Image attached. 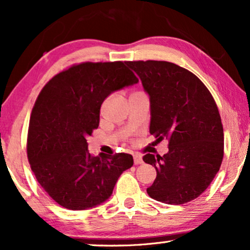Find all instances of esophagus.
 <instances>
[{"mask_svg":"<svg viewBox=\"0 0 250 250\" xmlns=\"http://www.w3.org/2000/svg\"><path fill=\"white\" fill-rule=\"evenodd\" d=\"M133 158H134V164H135V165H140V164L143 163V159H142V156L141 155H138V153H135V155L133 156Z\"/></svg>","mask_w":250,"mask_h":250,"instance_id":"obj_1","label":"esophagus"}]
</instances>
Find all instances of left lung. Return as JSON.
<instances>
[{
    "label": "left lung",
    "mask_w": 250,
    "mask_h": 250,
    "mask_svg": "<svg viewBox=\"0 0 250 250\" xmlns=\"http://www.w3.org/2000/svg\"><path fill=\"white\" fill-rule=\"evenodd\" d=\"M150 99V134L168 140L163 157L146 153L157 176L146 192L169 205L189 203L209 187L224 153L223 125L205 84L191 71L167 61H127Z\"/></svg>",
    "instance_id": "left-lung-1"
}]
</instances>
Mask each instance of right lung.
I'll use <instances>...</instances> for the list:
<instances>
[{
  "label": "right lung",
  "mask_w": 250,
  "mask_h": 250,
  "mask_svg": "<svg viewBox=\"0 0 250 250\" xmlns=\"http://www.w3.org/2000/svg\"><path fill=\"white\" fill-rule=\"evenodd\" d=\"M125 63L74 64L51 78L34 104L27 138L30 168L45 192L67 209L104 203L118 177L133 166L128 153L93 157L87 150L104 99L139 82Z\"/></svg>",
  "instance_id": "right-lung-1"
}]
</instances>
